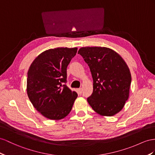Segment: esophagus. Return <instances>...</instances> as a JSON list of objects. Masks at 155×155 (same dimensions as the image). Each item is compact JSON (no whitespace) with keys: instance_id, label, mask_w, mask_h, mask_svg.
Instances as JSON below:
<instances>
[{"instance_id":"esophagus-1","label":"esophagus","mask_w":155,"mask_h":155,"mask_svg":"<svg viewBox=\"0 0 155 155\" xmlns=\"http://www.w3.org/2000/svg\"><path fill=\"white\" fill-rule=\"evenodd\" d=\"M77 92H78V94H82V88H78V89H77Z\"/></svg>"}]
</instances>
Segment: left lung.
<instances>
[{
    "instance_id": "left-lung-1",
    "label": "left lung",
    "mask_w": 155,
    "mask_h": 155,
    "mask_svg": "<svg viewBox=\"0 0 155 155\" xmlns=\"http://www.w3.org/2000/svg\"><path fill=\"white\" fill-rule=\"evenodd\" d=\"M78 54L88 64L93 78L90 105L102 116L111 117L124 107L129 97L132 77L120 55L105 47H83Z\"/></svg>"
}]
</instances>
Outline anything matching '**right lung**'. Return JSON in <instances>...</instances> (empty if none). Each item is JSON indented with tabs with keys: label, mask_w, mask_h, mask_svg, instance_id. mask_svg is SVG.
I'll use <instances>...</instances> for the list:
<instances>
[{
	"label": "right lung",
	"mask_w": 155,
	"mask_h": 155,
	"mask_svg": "<svg viewBox=\"0 0 155 155\" xmlns=\"http://www.w3.org/2000/svg\"><path fill=\"white\" fill-rule=\"evenodd\" d=\"M77 48H57L35 58L27 73V92L34 107L51 120L65 118L72 109L78 95L67 82V67Z\"/></svg>",
	"instance_id": "right-lung-1"
}]
</instances>
